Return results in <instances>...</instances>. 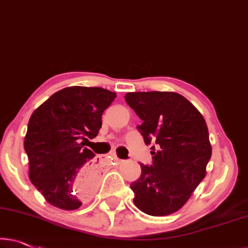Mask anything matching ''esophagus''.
<instances>
[{
  "label": "esophagus",
  "instance_id": "esophagus-1",
  "mask_svg": "<svg viewBox=\"0 0 248 248\" xmlns=\"http://www.w3.org/2000/svg\"><path fill=\"white\" fill-rule=\"evenodd\" d=\"M109 157H110V160H113L114 161V162H116V163H120L121 162V159H118V157L115 155V154H114V153H112V154H110V155H109Z\"/></svg>",
  "mask_w": 248,
  "mask_h": 248
}]
</instances>
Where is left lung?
<instances>
[{
    "instance_id": "left-lung-1",
    "label": "left lung",
    "mask_w": 248,
    "mask_h": 248,
    "mask_svg": "<svg viewBox=\"0 0 248 248\" xmlns=\"http://www.w3.org/2000/svg\"><path fill=\"white\" fill-rule=\"evenodd\" d=\"M142 121L138 130L151 151L152 164L141 166V177L131 185L133 202L151 216H166L188 202L206 175L211 145L204 118L177 93L136 92L125 95Z\"/></svg>"
}]
</instances>
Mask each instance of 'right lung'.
Instances as JSON below:
<instances>
[{"mask_svg":"<svg viewBox=\"0 0 248 248\" xmlns=\"http://www.w3.org/2000/svg\"><path fill=\"white\" fill-rule=\"evenodd\" d=\"M116 93L102 87L63 88L32 113L24 139L29 178L52 206L74 210L94 195L95 154L84 148L97 136Z\"/></svg>","mask_w":248,"mask_h":248,"instance_id":"1","label":"right lung"}]
</instances>
